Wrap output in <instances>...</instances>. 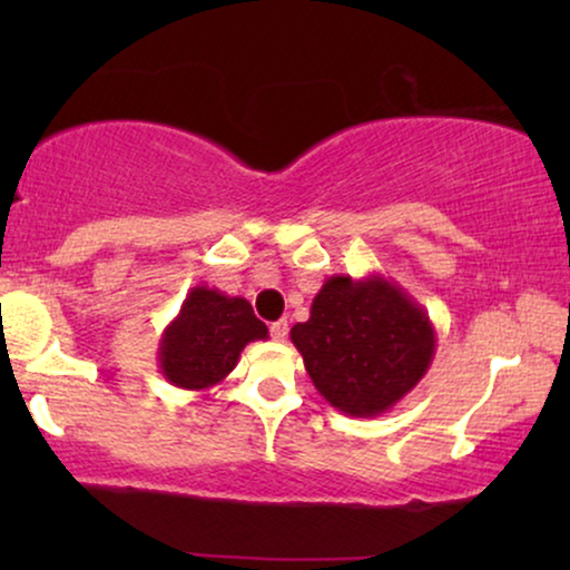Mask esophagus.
I'll return each mask as SVG.
<instances>
[{
    "instance_id": "34e87169",
    "label": "esophagus",
    "mask_w": 570,
    "mask_h": 570,
    "mask_svg": "<svg viewBox=\"0 0 570 570\" xmlns=\"http://www.w3.org/2000/svg\"><path fill=\"white\" fill-rule=\"evenodd\" d=\"M269 332H272V340L285 342V340H287V318H279V322H272Z\"/></svg>"
}]
</instances>
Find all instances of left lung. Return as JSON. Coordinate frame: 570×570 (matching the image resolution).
Returning a JSON list of instances; mask_svg holds the SVG:
<instances>
[{"mask_svg":"<svg viewBox=\"0 0 570 570\" xmlns=\"http://www.w3.org/2000/svg\"><path fill=\"white\" fill-rule=\"evenodd\" d=\"M316 392L350 417H379L431 368L435 326L428 311L384 275H332L291 330Z\"/></svg>","mask_w":570,"mask_h":570,"instance_id":"1","label":"left lung"}]
</instances>
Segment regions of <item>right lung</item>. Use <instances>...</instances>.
Instances as JSON below:
<instances>
[{"instance_id": "obj_1", "label": "right lung", "mask_w": 570, "mask_h": 570, "mask_svg": "<svg viewBox=\"0 0 570 570\" xmlns=\"http://www.w3.org/2000/svg\"><path fill=\"white\" fill-rule=\"evenodd\" d=\"M267 337V324L246 298L197 285L160 334L158 368L168 384L205 392L236 368L248 342Z\"/></svg>"}]
</instances>
